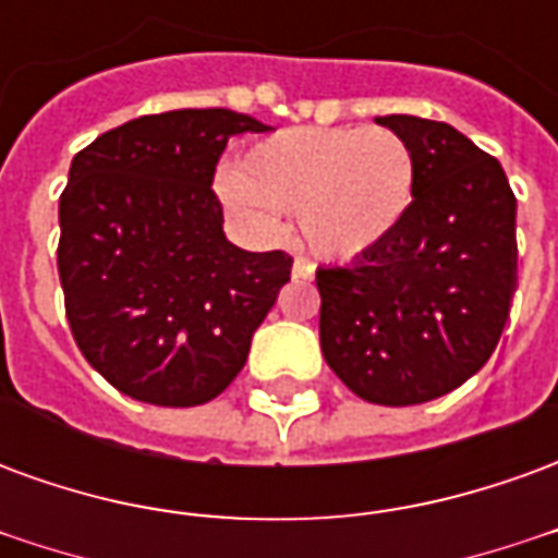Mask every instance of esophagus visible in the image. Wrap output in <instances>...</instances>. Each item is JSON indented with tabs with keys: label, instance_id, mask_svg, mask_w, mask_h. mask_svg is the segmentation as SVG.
Returning a JSON list of instances; mask_svg holds the SVG:
<instances>
[{
	"label": "esophagus",
	"instance_id": "1",
	"mask_svg": "<svg viewBox=\"0 0 558 558\" xmlns=\"http://www.w3.org/2000/svg\"><path fill=\"white\" fill-rule=\"evenodd\" d=\"M292 278H295V280H311V278H314V266H311L307 259H295V263H292Z\"/></svg>",
	"mask_w": 558,
	"mask_h": 558
}]
</instances>
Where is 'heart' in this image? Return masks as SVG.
I'll list each match as a JSON object with an SVG mask.
<instances>
[{"label": "heart", "instance_id": "1", "mask_svg": "<svg viewBox=\"0 0 558 558\" xmlns=\"http://www.w3.org/2000/svg\"><path fill=\"white\" fill-rule=\"evenodd\" d=\"M415 155L386 128H287L218 175V199L259 235L280 211L299 218L307 247L331 263L367 256L395 235L415 203Z\"/></svg>", "mask_w": 558, "mask_h": 558}]
</instances>
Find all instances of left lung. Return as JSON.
Wrapping results in <instances>:
<instances>
[{
  "label": "left lung",
  "instance_id": "8db88e82",
  "mask_svg": "<svg viewBox=\"0 0 558 558\" xmlns=\"http://www.w3.org/2000/svg\"><path fill=\"white\" fill-rule=\"evenodd\" d=\"M415 155V203L383 247L316 268L319 347L343 386L415 407L478 374L517 287V199L502 163L457 128L376 116Z\"/></svg>",
  "mask_w": 558,
  "mask_h": 558
}]
</instances>
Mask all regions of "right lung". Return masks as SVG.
<instances>
[{"mask_svg": "<svg viewBox=\"0 0 558 558\" xmlns=\"http://www.w3.org/2000/svg\"><path fill=\"white\" fill-rule=\"evenodd\" d=\"M232 110L140 116L74 155L59 196V280L80 352L122 395L155 407L218 398L290 280L292 256L223 235L211 179Z\"/></svg>", "mask_w": 558, "mask_h": 558, "instance_id": "1", "label": "right lung"}]
</instances>
